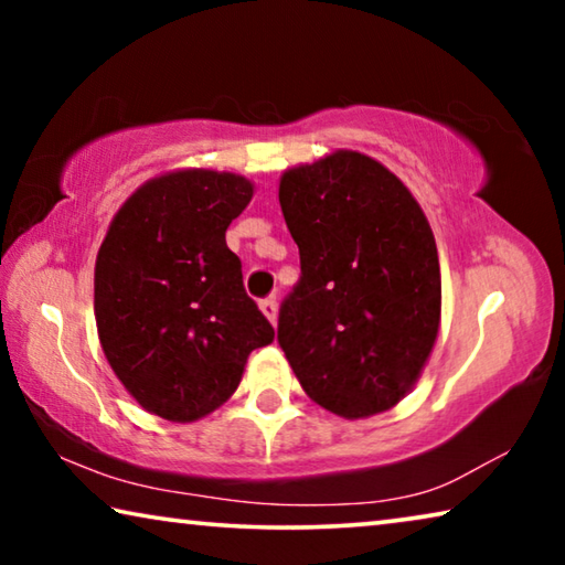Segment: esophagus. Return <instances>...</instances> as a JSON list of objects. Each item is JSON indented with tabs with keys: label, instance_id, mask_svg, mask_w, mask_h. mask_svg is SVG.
Listing matches in <instances>:
<instances>
[{
	"label": "esophagus",
	"instance_id": "esophagus-1",
	"mask_svg": "<svg viewBox=\"0 0 565 565\" xmlns=\"http://www.w3.org/2000/svg\"><path fill=\"white\" fill-rule=\"evenodd\" d=\"M259 309L264 311V317L269 319L274 327H276V319H279V303H276V299L274 296H269V299H264L262 303H259Z\"/></svg>",
	"mask_w": 565,
	"mask_h": 565
}]
</instances>
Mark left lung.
Returning <instances> with one entry per match:
<instances>
[{
	"label": "left lung",
	"instance_id": "1",
	"mask_svg": "<svg viewBox=\"0 0 565 565\" xmlns=\"http://www.w3.org/2000/svg\"><path fill=\"white\" fill-rule=\"evenodd\" d=\"M279 204L301 256L279 311L286 359L321 408L384 414L414 388L441 327L424 209L394 171L351 149L286 169Z\"/></svg>",
	"mask_w": 565,
	"mask_h": 565
}]
</instances>
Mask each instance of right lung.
I'll list each match as a JSON object with an SVG mask.
<instances>
[{"label":"right lung","mask_w":565,"mask_h":565,"mask_svg":"<svg viewBox=\"0 0 565 565\" xmlns=\"http://www.w3.org/2000/svg\"><path fill=\"white\" fill-rule=\"evenodd\" d=\"M254 196L242 174L177 169L121 204L94 266V317L109 366L137 404L189 424L238 386L274 329L244 291L226 228Z\"/></svg>","instance_id":"1"}]
</instances>
